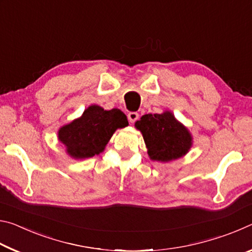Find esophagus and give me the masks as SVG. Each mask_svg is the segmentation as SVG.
<instances>
[{
    "mask_svg": "<svg viewBox=\"0 0 252 252\" xmlns=\"http://www.w3.org/2000/svg\"><path fill=\"white\" fill-rule=\"evenodd\" d=\"M127 119L131 123H134L139 119V113L138 112H129L127 113Z\"/></svg>",
    "mask_w": 252,
    "mask_h": 252,
    "instance_id": "obj_1",
    "label": "esophagus"
}]
</instances>
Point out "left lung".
<instances>
[{"mask_svg": "<svg viewBox=\"0 0 252 252\" xmlns=\"http://www.w3.org/2000/svg\"><path fill=\"white\" fill-rule=\"evenodd\" d=\"M135 126L142 132L152 160L167 162L178 159L191 147L190 133L170 112L144 114L135 122Z\"/></svg>", "mask_w": 252, "mask_h": 252, "instance_id": "8db88e82", "label": "left lung"}]
</instances>
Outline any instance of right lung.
Wrapping results in <instances>:
<instances>
[{
    "instance_id": "add662e5",
    "label": "right lung",
    "mask_w": 252,
    "mask_h": 252,
    "mask_svg": "<svg viewBox=\"0 0 252 252\" xmlns=\"http://www.w3.org/2000/svg\"><path fill=\"white\" fill-rule=\"evenodd\" d=\"M127 125L126 114L119 109L105 111L91 105L80 119L60 129L59 139L71 157L85 159L103 151L114 131Z\"/></svg>"
}]
</instances>
